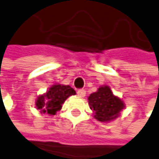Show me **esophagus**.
Masks as SVG:
<instances>
[{
	"label": "esophagus",
	"mask_w": 159,
	"mask_h": 159,
	"mask_svg": "<svg viewBox=\"0 0 159 159\" xmlns=\"http://www.w3.org/2000/svg\"><path fill=\"white\" fill-rule=\"evenodd\" d=\"M77 95L79 97H85L86 96V90L85 89H78L77 90Z\"/></svg>",
	"instance_id": "esophagus-1"
}]
</instances>
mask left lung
I'll return each mask as SVG.
<instances>
[{"instance_id": "8db88e82", "label": "left lung", "mask_w": 159, "mask_h": 159, "mask_svg": "<svg viewBox=\"0 0 159 159\" xmlns=\"http://www.w3.org/2000/svg\"><path fill=\"white\" fill-rule=\"evenodd\" d=\"M88 101L93 117L102 122H109L119 118L120 112L125 108L124 102L114 95L107 85L99 87L97 91L89 96Z\"/></svg>"}]
</instances>
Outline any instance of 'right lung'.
Listing matches in <instances>:
<instances>
[{
	"label": "right lung",
	"instance_id": "right-lung-1",
	"mask_svg": "<svg viewBox=\"0 0 159 159\" xmlns=\"http://www.w3.org/2000/svg\"><path fill=\"white\" fill-rule=\"evenodd\" d=\"M75 94V90L70 86L54 84L45 93L38 96L36 107L40 110V113L55 115L62 108L64 102L70 96Z\"/></svg>",
	"mask_w": 159,
	"mask_h": 159
}]
</instances>
